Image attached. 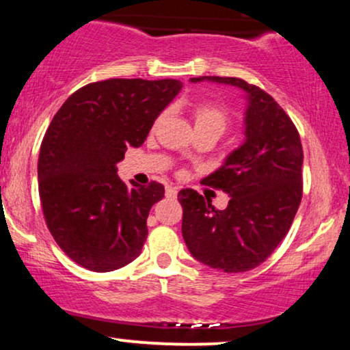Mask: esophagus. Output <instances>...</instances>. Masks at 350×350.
<instances>
[{
	"mask_svg": "<svg viewBox=\"0 0 350 350\" xmlns=\"http://www.w3.org/2000/svg\"><path fill=\"white\" fill-rule=\"evenodd\" d=\"M176 196H178V189L172 187V186H167V187H166V198L174 199Z\"/></svg>",
	"mask_w": 350,
	"mask_h": 350,
	"instance_id": "34e87169",
	"label": "esophagus"
}]
</instances>
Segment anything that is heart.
I'll return each mask as SVG.
<instances>
[{
  "mask_svg": "<svg viewBox=\"0 0 350 350\" xmlns=\"http://www.w3.org/2000/svg\"><path fill=\"white\" fill-rule=\"evenodd\" d=\"M196 130H214L222 135L230 123V115L227 108L217 102H199L192 108Z\"/></svg>",
  "mask_w": 350,
  "mask_h": 350,
  "instance_id": "b5f03b06",
  "label": "heart"
}]
</instances>
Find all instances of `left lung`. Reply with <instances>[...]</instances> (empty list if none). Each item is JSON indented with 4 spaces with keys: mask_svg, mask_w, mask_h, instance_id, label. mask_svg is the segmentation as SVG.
<instances>
[{
    "mask_svg": "<svg viewBox=\"0 0 350 350\" xmlns=\"http://www.w3.org/2000/svg\"><path fill=\"white\" fill-rule=\"evenodd\" d=\"M247 92L245 143L202 184L230 196L217 211L194 189L178 194L183 237L207 267L243 273L262 265L290 230L303 198V146L295 123L271 95L237 77H192Z\"/></svg>",
    "mask_w": 350,
    "mask_h": 350,
    "instance_id": "1",
    "label": "left lung"
}]
</instances>
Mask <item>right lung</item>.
Listing matches in <instances>:
<instances>
[{"mask_svg": "<svg viewBox=\"0 0 350 350\" xmlns=\"http://www.w3.org/2000/svg\"><path fill=\"white\" fill-rule=\"evenodd\" d=\"M180 87L174 79L102 80L74 92L52 118L39 152V198L55 243L80 267L113 271L142 253L164 186L124 184L116 163L128 146H142Z\"/></svg>", "mask_w": 350, "mask_h": 350, "instance_id": "add662e5", "label": "right lung"}]
</instances>
